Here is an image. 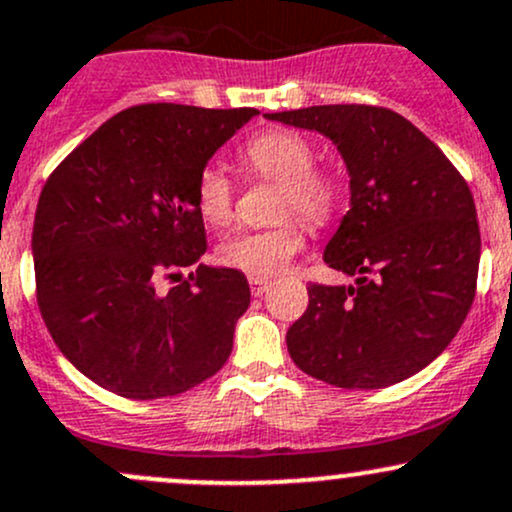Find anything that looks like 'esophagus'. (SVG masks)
I'll return each instance as SVG.
<instances>
[{
    "label": "esophagus",
    "instance_id": "1",
    "mask_svg": "<svg viewBox=\"0 0 512 512\" xmlns=\"http://www.w3.org/2000/svg\"><path fill=\"white\" fill-rule=\"evenodd\" d=\"M272 286V279H257V277H250V291L252 296H262L265 291Z\"/></svg>",
    "mask_w": 512,
    "mask_h": 512
}]
</instances>
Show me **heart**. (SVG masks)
Listing matches in <instances>:
<instances>
[{
  "mask_svg": "<svg viewBox=\"0 0 512 512\" xmlns=\"http://www.w3.org/2000/svg\"><path fill=\"white\" fill-rule=\"evenodd\" d=\"M243 162L260 177L282 182V211L301 213L311 223H325L338 206V182L316 170V150L294 131H267L243 148ZM233 182L221 167H204L196 179V209L213 228L228 226L233 218ZM306 235L299 221H286L277 228L243 230L230 235L218 247V260L230 269L269 279L284 272L299 255Z\"/></svg>",
  "mask_w": 512,
  "mask_h": 512,
  "instance_id": "heart-1",
  "label": "heart"
}]
</instances>
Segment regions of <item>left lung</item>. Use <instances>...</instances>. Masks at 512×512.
I'll list each match as a JSON object with an SVG mask.
<instances>
[{
	"label": "left lung",
	"instance_id": "left-lung-1",
	"mask_svg": "<svg viewBox=\"0 0 512 512\" xmlns=\"http://www.w3.org/2000/svg\"><path fill=\"white\" fill-rule=\"evenodd\" d=\"M338 148L350 211L323 252L355 284H311L286 333L296 367L340 389H384L445 352L476 294L474 196L445 153L401 114L335 104L265 114Z\"/></svg>",
	"mask_w": 512,
	"mask_h": 512
}]
</instances>
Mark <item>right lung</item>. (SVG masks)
<instances>
[{
	"instance_id": "add662e5",
	"label": "right lung",
	"mask_w": 512,
	"mask_h": 512,
	"mask_svg": "<svg viewBox=\"0 0 512 512\" xmlns=\"http://www.w3.org/2000/svg\"><path fill=\"white\" fill-rule=\"evenodd\" d=\"M257 114L133 106L50 174L31 238L38 308L60 352L101 389L177 396L226 364L250 284L238 269L199 265L196 179ZM162 278L180 284L160 292Z\"/></svg>"
}]
</instances>
